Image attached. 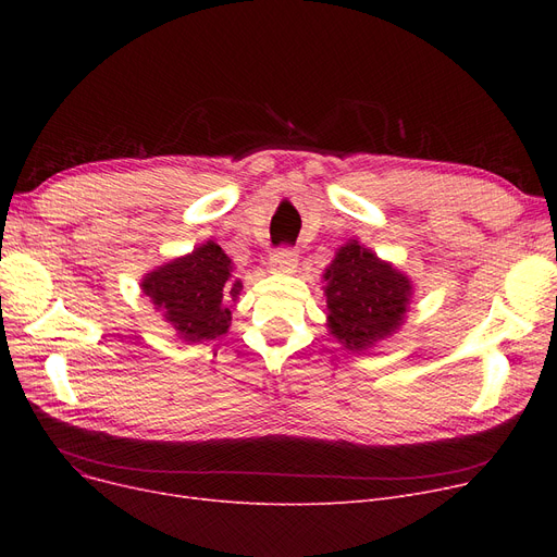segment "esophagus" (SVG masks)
<instances>
[{
  "instance_id": "obj_1",
  "label": "esophagus",
  "mask_w": 557,
  "mask_h": 557,
  "mask_svg": "<svg viewBox=\"0 0 557 557\" xmlns=\"http://www.w3.org/2000/svg\"><path fill=\"white\" fill-rule=\"evenodd\" d=\"M298 269V252L290 248H277L271 255V271L277 273H294Z\"/></svg>"
}]
</instances>
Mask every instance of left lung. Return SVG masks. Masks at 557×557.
Instances as JSON below:
<instances>
[{"label": "left lung", "mask_w": 557, "mask_h": 557, "mask_svg": "<svg viewBox=\"0 0 557 557\" xmlns=\"http://www.w3.org/2000/svg\"><path fill=\"white\" fill-rule=\"evenodd\" d=\"M325 282L330 332L347 349L361 352L401 325L411 282L359 242L336 252Z\"/></svg>", "instance_id": "8db88e82"}]
</instances>
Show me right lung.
Returning <instances> with one entry per match:
<instances>
[{
	"mask_svg": "<svg viewBox=\"0 0 557 557\" xmlns=\"http://www.w3.org/2000/svg\"><path fill=\"white\" fill-rule=\"evenodd\" d=\"M232 273L230 257L221 246L208 242L191 255L146 275L141 288L181 338L189 343L212 341L227 332L230 302L237 300L242 290V282Z\"/></svg>",
	"mask_w": 557,
	"mask_h": 557,
	"instance_id": "add662e5",
	"label": "right lung"
}]
</instances>
